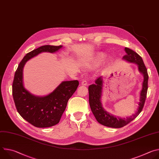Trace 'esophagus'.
I'll return each instance as SVG.
<instances>
[{
    "label": "esophagus",
    "instance_id": "34e87169",
    "mask_svg": "<svg viewBox=\"0 0 159 159\" xmlns=\"http://www.w3.org/2000/svg\"><path fill=\"white\" fill-rule=\"evenodd\" d=\"M81 84L82 85H87V80H83L82 81V82H81Z\"/></svg>",
    "mask_w": 159,
    "mask_h": 159
}]
</instances>
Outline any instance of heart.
<instances>
[{
    "label": "heart",
    "instance_id": "b5f03b06",
    "mask_svg": "<svg viewBox=\"0 0 159 159\" xmlns=\"http://www.w3.org/2000/svg\"><path fill=\"white\" fill-rule=\"evenodd\" d=\"M105 59H106V56L104 54H103V53L99 54L97 58L96 59V63L97 64H101L105 60Z\"/></svg>",
    "mask_w": 159,
    "mask_h": 159
}]
</instances>
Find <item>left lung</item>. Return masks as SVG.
<instances>
[{"instance_id":"8db88e82","label":"left lung","mask_w":159,"mask_h":159,"mask_svg":"<svg viewBox=\"0 0 159 159\" xmlns=\"http://www.w3.org/2000/svg\"><path fill=\"white\" fill-rule=\"evenodd\" d=\"M125 51L126 52V55L123 57V58L128 61L137 63L139 66V71L143 74L144 76L142 85L143 87L140 93L139 106L137 112L134 115L126 118H116L109 114L103 109L101 102L102 86V81L101 77H99L95 80V84H91L89 87V104L96 119L101 125L115 128H119L125 126L139 116L144 106L148 89V75L142 58L137 52L127 47L125 48Z\"/></svg>"}]
</instances>
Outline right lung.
I'll list each match as a JSON object with an SVG mask.
<instances>
[{"mask_svg":"<svg viewBox=\"0 0 159 159\" xmlns=\"http://www.w3.org/2000/svg\"><path fill=\"white\" fill-rule=\"evenodd\" d=\"M62 47L44 45L28 53L19 64L12 83V96L19 114L38 128L51 127L60 120L69 99L79 84L78 80L64 81L51 94L44 97L32 95L22 83V70L26 62L41 52L54 53Z\"/></svg>","mask_w":159,"mask_h":159,"instance_id":"add662e5","label":"right lung"}]
</instances>
